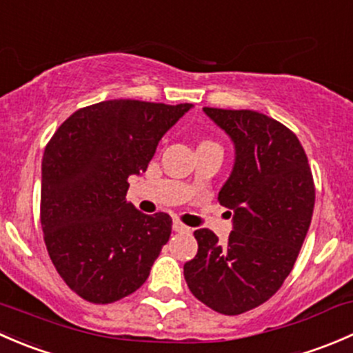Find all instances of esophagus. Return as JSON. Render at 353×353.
<instances>
[{
	"label": "esophagus",
	"mask_w": 353,
	"mask_h": 353,
	"mask_svg": "<svg viewBox=\"0 0 353 353\" xmlns=\"http://www.w3.org/2000/svg\"><path fill=\"white\" fill-rule=\"evenodd\" d=\"M172 230H174V232H179V234H190L191 232V227L184 225V223L179 222V220H174V222H172Z\"/></svg>",
	"instance_id": "obj_1"
}]
</instances>
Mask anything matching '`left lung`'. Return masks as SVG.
<instances>
[{
    "instance_id": "1",
    "label": "left lung",
    "mask_w": 353,
    "mask_h": 353,
    "mask_svg": "<svg viewBox=\"0 0 353 353\" xmlns=\"http://www.w3.org/2000/svg\"><path fill=\"white\" fill-rule=\"evenodd\" d=\"M234 143V167L219 193L232 215L225 244L194 230L198 252L184 265L194 297L236 316L268 301L290 275L314 210V181L301 141L256 110L203 108Z\"/></svg>"
}]
</instances>
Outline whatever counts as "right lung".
Masks as SVG:
<instances>
[{"label":"right lung","instance_id":"1","mask_svg":"<svg viewBox=\"0 0 353 353\" xmlns=\"http://www.w3.org/2000/svg\"><path fill=\"white\" fill-rule=\"evenodd\" d=\"M193 104L105 101L70 117L42 157L41 225L61 279L94 304L133 294L150 275L172 219L126 201L163 134Z\"/></svg>","mask_w":353,"mask_h":353}]
</instances>
